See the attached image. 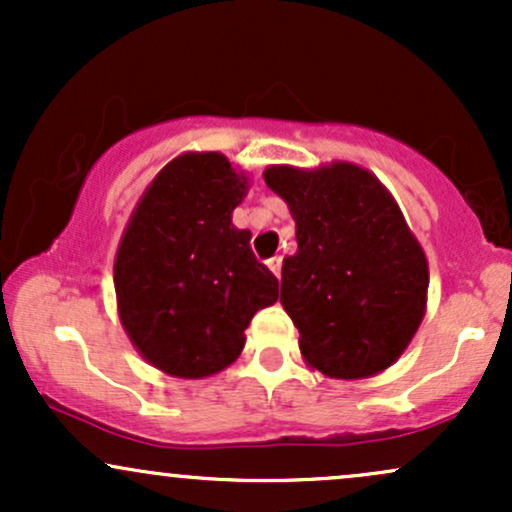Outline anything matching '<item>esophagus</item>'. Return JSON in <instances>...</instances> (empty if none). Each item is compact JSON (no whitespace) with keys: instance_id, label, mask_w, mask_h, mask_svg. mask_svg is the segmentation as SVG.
Returning a JSON list of instances; mask_svg holds the SVG:
<instances>
[{"instance_id":"esophagus-1","label":"esophagus","mask_w":512,"mask_h":512,"mask_svg":"<svg viewBox=\"0 0 512 512\" xmlns=\"http://www.w3.org/2000/svg\"><path fill=\"white\" fill-rule=\"evenodd\" d=\"M281 264H284V257H272V260H267V267L272 269L276 276H281Z\"/></svg>"}]
</instances>
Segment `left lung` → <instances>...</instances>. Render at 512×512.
<instances>
[{"label":"left lung","instance_id":"obj_1","mask_svg":"<svg viewBox=\"0 0 512 512\" xmlns=\"http://www.w3.org/2000/svg\"><path fill=\"white\" fill-rule=\"evenodd\" d=\"M289 204L298 252L281 267V305L301 354L330 378H366L397 361L419 330L428 264L402 211L368 170L267 168Z\"/></svg>","mask_w":512,"mask_h":512}]
</instances>
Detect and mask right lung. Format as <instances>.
<instances>
[{"label":"right lung","instance_id":"obj_1","mask_svg":"<svg viewBox=\"0 0 512 512\" xmlns=\"http://www.w3.org/2000/svg\"><path fill=\"white\" fill-rule=\"evenodd\" d=\"M248 185L221 154L170 161L139 202L115 257L120 320L151 366L204 378L231 366L279 281L231 223Z\"/></svg>","mask_w":512,"mask_h":512}]
</instances>
